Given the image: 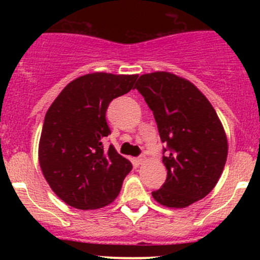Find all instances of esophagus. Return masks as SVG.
Segmentation results:
<instances>
[{"label": "esophagus", "instance_id": "34e87169", "mask_svg": "<svg viewBox=\"0 0 260 260\" xmlns=\"http://www.w3.org/2000/svg\"><path fill=\"white\" fill-rule=\"evenodd\" d=\"M146 159H147V157L145 156V154H142V156H140V157H138V158H136V164H137V165H142V164H145Z\"/></svg>", "mask_w": 260, "mask_h": 260}]
</instances>
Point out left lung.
Here are the masks:
<instances>
[{
	"label": "left lung",
	"instance_id": "1",
	"mask_svg": "<svg viewBox=\"0 0 260 260\" xmlns=\"http://www.w3.org/2000/svg\"><path fill=\"white\" fill-rule=\"evenodd\" d=\"M135 88L153 112L167 145L162 157L166 182L152 196L166 208H187L205 198L222 174L228 138L221 120L208 98L174 73L143 74Z\"/></svg>",
	"mask_w": 260,
	"mask_h": 260
}]
</instances>
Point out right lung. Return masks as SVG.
<instances>
[{
    "label": "right lung",
    "instance_id": "obj_1",
    "mask_svg": "<svg viewBox=\"0 0 260 260\" xmlns=\"http://www.w3.org/2000/svg\"><path fill=\"white\" fill-rule=\"evenodd\" d=\"M138 75L90 73L70 81L50 106L39 142V164L51 190L80 210L113 203L129 159L102 143L111 133L109 103L133 88Z\"/></svg>",
    "mask_w": 260,
    "mask_h": 260
}]
</instances>
